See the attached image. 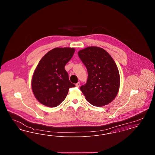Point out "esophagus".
Returning <instances> with one entry per match:
<instances>
[{
  "label": "esophagus",
  "instance_id": "esophagus-1",
  "mask_svg": "<svg viewBox=\"0 0 155 155\" xmlns=\"http://www.w3.org/2000/svg\"><path fill=\"white\" fill-rule=\"evenodd\" d=\"M80 85V82H77V83L75 84V86H76L77 87H79Z\"/></svg>",
  "mask_w": 155,
  "mask_h": 155
}]
</instances>
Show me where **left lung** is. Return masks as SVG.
I'll return each mask as SVG.
<instances>
[{
  "instance_id": "8db88e82",
  "label": "left lung",
  "mask_w": 155,
  "mask_h": 155,
  "mask_svg": "<svg viewBox=\"0 0 155 155\" xmlns=\"http://www.w3.org/2000/svg\"><path fill=\"white\" fill-rule=\"evenodd\" d=\"M78 54L88 73L86 84L80 87L85 99L97 107L110 103L118 94L120 82L115 61L105 50L97 46L87 47Z\"/></svg>"
}]
</instances>
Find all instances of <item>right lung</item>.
<instances>
[{"label": "right lung", "mask_w": 155, "mask_h": 155, "mask_svg": "<svg viewBox=\"0 0 155 155\" xmlns=\"http://www.w3.org/2000/svg\"><path fill=\"white\" fill-rule=\"evenodd\" d=\"M75 51L73 48H56L39 61L32 75L31 87L34 96L43 105L59 106L65 99L68 89L75 87L64 68Z\"/></svg>", "instance_id": "obj_1"}]
</instances>
